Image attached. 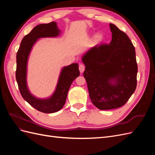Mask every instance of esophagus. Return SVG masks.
I'll return each instance as SVG.
<instances>
[{
  "instance_id": "1",
  "label": "esophagus",
  "mask_w": 155,
  "mask_h": 155,
  "mask_svg": "<svg viewBox=\"0 0 155 155\" xmlns=\"http://www.w3.org/2000/svg\"><path fill=\"white\" fill-rule=\"evenodd\" d=\"M79 71H80L81 73H83L84 72V70H85V65H84L83 64H79Z\"/></svg>"
}]
</instances>
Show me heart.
<instances>
[{
	"mask_svg": "<svg viewBox=\"0 0 155 155\" xmlns=\"http://www.w3.org/2000/svg\"><path fill=\"white\" fill-rule=\"evenodd\" d=\"M102 39H103V36L100 34H96L94 35V41L96 42V43H97V42L101 41Z\"/></svg>",
	"mask_w": 155,
	"mask_h": 155,
	"instance_id": "1",
	"label": "heart"
}]
</instances>
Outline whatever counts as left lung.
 <instances>
[{"label": "left lung", "mask_w": 155, "mask_h": 155, "mask_svg": "<svg viewBox=\"0 0 155 155\" xmlns=\"http://www.w3.org/2000/svg\"><path fill=\"white\" fill-rule=\"evenodd\" d=\"M109 45H96L82 55L83 76L97 109L110 110L125 104L137 88L135 48L128 36L110 23Z\"/></svg>", "instance_id": "left-lung-1"}]
</instances>
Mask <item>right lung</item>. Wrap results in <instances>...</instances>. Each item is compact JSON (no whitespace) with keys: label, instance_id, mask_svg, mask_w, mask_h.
<instances>
[{"label":"right lung","instance_id":"1","mask_svg":"<svg viewBox=\"0 0 155 155\" xmlns=\"http://www.w3.org/2000/svg\"><path fill=\"white\" fill-rule=\"evenodd\" d=\"M60 33L61 31L55 22L37 25L24 37L17 54L16 79L21 96L31 106L44 113H54L62 109L66 101L70 85L74 79L79 76L78 63H72L63 67L54 92L46 98L35 97L30 92L28 87V61L33 46L39 39L56 37L60 35Z\"/></svg>","mask_w":155,"mask_h":155}]
</instances>
